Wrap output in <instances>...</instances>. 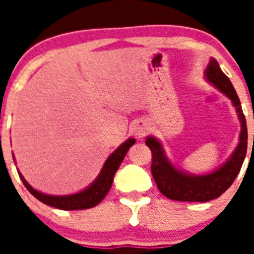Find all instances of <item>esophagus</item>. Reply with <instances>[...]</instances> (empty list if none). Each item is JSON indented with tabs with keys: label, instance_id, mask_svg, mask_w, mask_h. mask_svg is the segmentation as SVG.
<instances>
[{
	"label": "esophagus",
	"instance_id": "esophagus-1",
	"mask_svg": "<svg viewBox=\"0 0 254 254\" xmlns=\"http://www.w3.org/2000/svg\"><path fill=\"white\" fill-rule=\"evenodd\" d=\"M133 131H134V134L137 135L138 138H141V137H143V135L146 134L147 125L143 123V121H138L137 125L134 127V129H133Z\"/></svg>",
	"mask_w": 254,
	"mask_h": 254
}]
</instances>
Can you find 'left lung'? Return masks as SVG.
Wrapping results in <instances>:
<instances>
[{
  "label": "left lung",
  "mask_w": 254,
  "mask_h": 254,
  "mask_svg": "<svg viewBox=\"0 0 254 254\" xmlns=\"http://www.w3.org/2000/svg\"><path fill=\"white\" fill-rule=\"evenodd\" d=\"M204 76L211 84L215 85L221 93H224L232 101L241 125L239 143L235 147L231 157L221 166L213 170L212 173L196 175V174H190L174 166L167 158L162 143L153 135L146 137L145 143L150 147L151 154H153V162H151L153 178L158 186L159 191L173 200L209 201L219 197L231 187L233 181L236 179L247 155V147H248L247 121L241 109L239 96L232 83L221 71L220 65L215 59L209 61Z\"/></svg>",
  "instance_id": "1"
}]
</instances>
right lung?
Wrapping results in <instances>:
<instances>
[{"label":"right lung","mask_w":254,"mask_h":254,"mask_svg":"<svg viewBox=\"0 0 254 254\" xmlns=\"http://www.w3.org/2000/svg\"><path fill=\"white\" fill-rule=\"evenodd\" d=\"M135 143L134 138L127 139L125 142L121 143L113 153H112L108 159L104 163L103 169L100 171L95 181L92 182L91 185L88 186L87 189L81 190L79 192L72 193V195H47L43 193L38 190L33 189L31 186L26 182L21 173V177L23 185L31 195L37 197L38 200H41L42 203H45L47 205L55 207V208L64 209V211H73V209H87L92 208L103 200L108 191L111 190L112 183H113V178H115L116 171L119 170L120 165L125 158L127 150L130 149Z\"/></svg>","instance_id":"add662e5"}]
</instances>
